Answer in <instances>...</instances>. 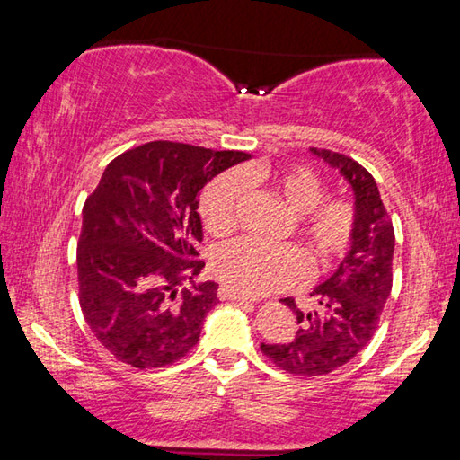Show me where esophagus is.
Here are the masks:
<instances>
[{
    "label": "esophagus",
    "instance_id": "esophagus-1",
    "mask_svg": "<svg viewBox=\"0 0 460 460\" xmlns=\"http://www.w3.org/2000/svg\"><path fill=\"white\" fill-rule=\"evenodd\" d=\"M219 298L221 300H235V302H239V305H253V298H249V296H245V294H239V292H235V290H231L229 286H221L219 288Z\"/></svg>",
    "mask_w": 460,
    "mask_h": 460
}]
</instances>
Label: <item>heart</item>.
I'll list each match as a JSON object with an SVG mask.
<instances>
[{
  "label": "heart",
  "instance_id": "b5f03b06",
  "mask_svg": "<svg viewBox=\"0 0 460 460\" xmlns=\"http://www.w3.org/2000/svg\"><path fill=\"white\" fill-rule=\"evenodd\" d=\"M263 189L296 217V231L318 270L331 268L349 249L355 229V208L347 199H323V181L302 166H241L208 184L200 199V217L211 235H229L237 227L243 189ZM211 271L231 290L261 296L288 290L308 276V260L296 245L263 247L237 239L219 245L211 255Z\"/></svg>",
  "mask_w": 460,
  "mask_h": 460
}]
</instances>
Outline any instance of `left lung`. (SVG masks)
<instances>
[{
  "label": "left lung",
  "instance_id": "obj_1",
  "mask_svg": "<svg viewBox=\"0 0 460 460\" xmlns=\"http://www.w3.org/2000/svg\"><path fill=\"white\" fill-rule=\"evenodd\" d=\"M310 152L339 170L351 186L355 229L339 268L310 292V308H298L294 298L282 300L300 324L296 337L276 345L261 342V353L276 367L302 377L326 376L342 367L371 341L392 292L395 245L392 219L367 170L339 152L321 147H310Z\"/></svg>",
  "mask_w": 460,
  "mask_h": 460
}]
</instances>
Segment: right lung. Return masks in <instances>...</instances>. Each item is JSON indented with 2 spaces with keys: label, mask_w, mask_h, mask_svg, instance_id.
<instances>
[{
  "label": "right lung",
  "mask_w": 460,
  "mask_h": 460,
  "mask_svg": "<svg viewBox=\"0 0 460 460\" xmlns=\"http://www.w3.org/2000/svg\"><path fill=\"white\" fill-rule=\"evenodd\" d=\"M245 152L150 142L105 168L84 200L76 245L84 321L115 359L137 369L172 365L197 345L219 298L205 268L199 194ZM190 283V287H186Z\"/></svg>",
  "instance_id": "right-lung-1"
}]
</instances>
